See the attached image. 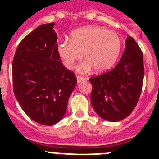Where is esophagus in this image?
I'll return each mask as SVG.
<instances>
[{
    "label": "esophagus",
    "instance_id": "1",
    "mask_svg": "<svg viewBox=\"0 0 159 159\" xmlns=\"http://www.w3.org/2000/svg\"><path fill=\"white\" fill-rule=\"evenodd\" d=\"M76 79H77V83H78V84H80V83L85 80V78H84V77L82 76H77Z\"/></svg>",
    "mask_w": 159,
    "mask_h": 159
}]
</instances>
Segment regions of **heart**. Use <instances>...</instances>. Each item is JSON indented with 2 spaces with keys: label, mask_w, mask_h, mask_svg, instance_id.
<instances>
[{
  "label": "heart",
  "mask_w": 159,
  "mask_h": 159,
  "mask_svg": "<svg viewBox=\"0 0 159 159\" xmlns=\"http://www.w3.org/2000/svg\"><path fill=\"white\" fill-rule=\"evenodd\" d=\"M123 43L117 33L106 28L88 26L71 33L69 40L59 43L58 53L67 69H72L82 57L84 62L79 69L88 72L92 68L100 73L109 70L121 54Z\"/></svg>",
  "instance_id": "obj_1"
}]
</instances>
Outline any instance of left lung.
Wrapping results in <instances>:
<instances>
[{
	"label": "left lung",
	"instance_id": "left-lung-1",
	"mask_svg": "<svg viewBox=\"0 0 159 159\" xmlns=\"http://www.w3.org/2000/svg\"><path fill=\"white\" fill-rule=\"evenodd\" d=\"M144 77L143 55L135 40L128 36L121 60L113 69L89 79L91 102L99 117L109 122L123 120L139 99Z\"/></svg>",
	"mask_w": 159,
	"mask_h": 159
}]
</instances>
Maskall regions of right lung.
Segmentation results:
<instances>
[{
    "mask_svg": "<svg viewBox=\"0 0 159 159\" xmlns=\"http://www.w3.org/2000/svg\"><path fill=\"white\" fill-rule=\"evenodd\" d=\"M54 25H41L25 36L12 60L16 99L31 119L45 126L64 117L77 82L60 60Z\"/></svg>",
    "mask_w": 159,
    "mask_h": 159,
    "instance_id": "1",
    "label": "right lung"
}]
</instances>
